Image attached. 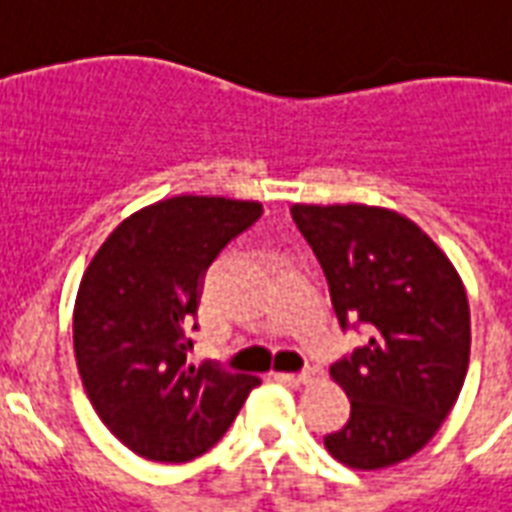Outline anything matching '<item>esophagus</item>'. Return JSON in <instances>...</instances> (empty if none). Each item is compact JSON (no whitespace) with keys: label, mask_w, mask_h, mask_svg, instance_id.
<instances>
[{"label":"esophagus","mask_w":512,"mask_h":512,"mask_svg":"<svg viewBox=\"0 0 512 512\" xmlns=\"http://www.w3.org/2000/svg\"><path fill=\"white\" fill-rule=\"evenodd\" d=\"M315 376H318V371H315V368H307V371H302V373H273V378H276V381H286V384H310Z\"/></svg>","instance_id":"esophagus-1"}]
</instances>
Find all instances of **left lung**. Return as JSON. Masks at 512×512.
Instances as JSON below:
<instances>
[{
	"label": "left lung",
	"mask_w": 512,
	"mask_h": 512,
	"mask_svg": "<svg viewBox=\"0 0 512 512\" xmlns=\"http://www.w3.org/2000/svg\"><path fill=\"white\" fill-rule=\"evenodd\" d=\"M299 234L326 273L342 331L368 336L331 376L350 397V421L326 434L339 463L389 468L429 444L463 389L471 313L444 252L392 210L294 205Z\"/></svg>",
	"instance_id": "1"
}]
</instances>
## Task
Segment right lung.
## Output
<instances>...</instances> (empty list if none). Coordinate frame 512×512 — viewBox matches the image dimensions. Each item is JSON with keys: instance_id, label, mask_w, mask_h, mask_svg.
Listing matches in <instances>:
<instances>
[{"instance_id": "add662e5", "label": "right lung", "mask_w": 512, "mask_h": 512, "mask_svg": "<svg viewBox=\"0 0 512 512\" xmlns=\"http://www.w3.org/2000/svg\"><path fill=\"white\" fill-rule=\"evenodd\" d=\"M260 215L257 202L165 199L123 220L83 273L73 313L83 389L107 429L141 458L205 455L260 384L215 363H186L207 268Z\"/></svg>"}]
</instances>
